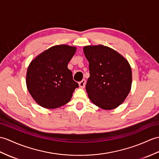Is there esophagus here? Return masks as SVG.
I'll use <instances>...</instances> for the list:
<instances>
[{
    "label": "esophagus",
    "mask_w": 159,
    "mask_h": 159,
    "mask_svg": "<svg viewBox=\"0 0 159 159\" xmlns=\"http://www.w3.org/2000/svg\"><path fill=\"white\" fill-rule=\"evenodd\" d=\"M85 83H86V81L84 79H83L82 80L80 81V82L79 83V87L80 88H84V86H85Z\"/></svg>",
    "instance_id": "34e87169"
}]
</instances>
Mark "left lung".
Listing matches in <instances>:
<instances>
[{"mask_svg": "<svg viewBox=\"0 0 159 159\" xmlns=\"http://www.w3.org/2000/svg\"><path fill=\"white\" fill-rule=\"evenodd\" d=\"M90 76L86 84L88 97L95 105L112 110L123 103L129 93L132 72L128 61L108 47L85 46Z\"/></svg>", "mask_w": 159, "mask_h": 159, "instance_id": "obj_1", "label": "left lung"}]
</instances>
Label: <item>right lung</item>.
<instances>
[{
	"label": "right lung",
	"instance_id": "obj_1",
	"mask_svg": "<svg viewBox=\"0 0 159 159\" xmlns=\"http://www.w3.org/2000/svg\"><path fill=\"white\" fill-rule=\"evenodd\" d=\"M76 51L75 47L55 45L30 62L26 73V85L32 98L40 106L56 108L70 100L79 84L73 80L68 64Z\"/></svg>",
	"mask_w": 159,
	"mask_h": 159
}]
</instances>
